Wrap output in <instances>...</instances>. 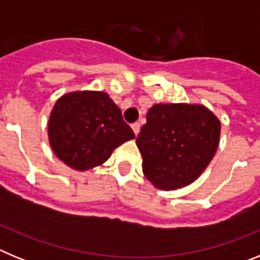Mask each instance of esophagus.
Returning <instances> with one entry per match:
<instances>
[{
	"label": "esophagus",
	"instance_id": "esophagus-1",
	"mask_svg": "<svg viewBox=\"0 0 260 260\" xmlns=\"http://www.w3.org/2000/svg\"><path fill=\"white\" fill-rule=\"evenodd\" d=\"M132 128H133V132H134V134L138 135L139 134V132H141V125H139L138 122H135L132 125Z\"/></svg>",
	"mask_w": 260,
	"mask_h": 260
}]
</instances>
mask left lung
Wrapping results in <instances>:
<instances>
[{"instance_id": "8db88e82", "label": "left lung", "mask_w": 260, "mask_h": 260, "mask_svg": "<svg viewBox=\"0 0 260 260\" xmlns=\"http://www.w3.org/2000/svg\"><path fill=\"white\" fill-rule=\"evenodd\" d=\"M137 138L143 173L155 187L189 186L215 156L220 143V119L203 104H153Z\"/></svg>"}]
</instances>
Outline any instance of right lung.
<instances>
[{
	"label": "right lung",
	"instance_id": "add662e5",
	"mask_svg": "<svg viewBox=\"0 0 260 260\" xmlns=\"http://www.w3.org/2000/svg\"><path fill=\"white\" fill-rule=\"evenodd\" d=\"M134 138L121 109L103 91L62 95L48 121L52 151L62 162L79 172L104 164L117 147Z\"/></svg>",
	"mask_w": 260,
	"mask_h": 260
}]
</instances>
